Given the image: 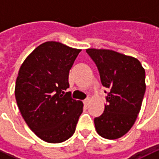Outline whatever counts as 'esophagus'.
Here are the masks:
<instances>
[{"mask_svg":"<svg viewBox=\"0 0 159 159\" xmlns=\"http://www.w3.org/2000/svg\"><path fill=\"white\" fill-rule=\"evenodd\" d=\"M89 102H90V99H89V98H87V99H85V100L83 101V102H84L85 105H89Z\"/></svg>","mask_w":159,"mask_h":159,"instance_id":"esophagus-1","label":"esophagus"}]
</instances>
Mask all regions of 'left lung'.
<instances>
[{"label":"left lung","instance_id":"8db88e82","mask_svg":"<svg viewBox=\"0 0 159 159\" xmlns=\"http://www.w3.org/2000/svg\"><path fill=\"white\" fill-rule=\"evenodd\" d=\"M87 53L98 68L102 86L109 90L104 111L94 120L96 132L109 140L122 137L140 112L146 89L145 70L138 59L114 50L88 48Z\"/></svg>","mask_w":159,"mask_h":159}]
</instances>
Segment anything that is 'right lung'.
Listing matches in <instances>:
<instances>
[{
	"mask_svg": "<svg viewBox=\"0 0 159 159\" xmlns=\"http://www.w3.org/2000/svg\"><path fill=\"white\" fill-rule=\"evenodd\" d=\"M81 49L47 41L31 53L18 71L15 96L25 123L42 141L59 143L74 134L83 102L70 97L69 71Z\"/></svg>",
	"mask_w": 159,
	"mask_h": 159,
	"instance_id": "1",
	"label": "right lung"
}]
</instances>
